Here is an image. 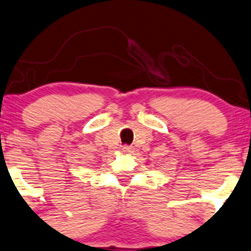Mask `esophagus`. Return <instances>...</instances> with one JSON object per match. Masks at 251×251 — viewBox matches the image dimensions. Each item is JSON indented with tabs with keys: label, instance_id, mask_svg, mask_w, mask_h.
<instances>
[{
	"label": "esophagus",
	"instance_id": "obj_1",
	"mask_svg": "<svg viewBox=\"0 0 251 251\" xmlns=\"http://www.w3.org/2000/svg\"><path fill=\"white\" fill-rule=\"evenodd\" d=\"M123 152H125V154H131V152L133 151V149L131 147H128V146H124L123 147Z\"/></svg>",
	"mask_w": 251,
	"mask_h": 251
}]
</instances>
